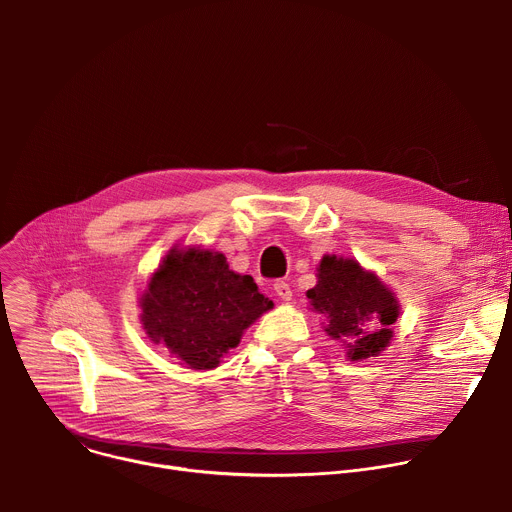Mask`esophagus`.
I'll list each match as a JSON object with an SVG mask.
<instances>
[{"label": "esophagus", "mask_w": 512, "mask_h": 512, "mask_svg": "<svg viewBox=\"0 0 512 512\" xmlns=\"http://www.w3.org/2000/svg\"><path fill=\"white\" fill-rule=\"evenodd\" d=\"M273 289H275V294H277L283 302H291V287H289L287 281H275Z\"/></svg>", "instance_id": "obj_1"}]
</instances>
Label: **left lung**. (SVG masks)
I'll use <instances>...</instances> for the list:
<instances>
[{"label": "left lung", "instance_id": "1", "mask_svg": "<svg viewBox=\"0 0 512 512\" xmlns=\"http://www.w3.org/2000/svg\"><path fill=\"white\" fill-rule=\"evenodd\" d=\"M316 271L318 281L306 296L312 310L326 318L324 332L342 342L350 360L381 354L401 314L395 291L356 259L324 255Z\"/></svg>", "mask_w": 512, "mask_h": 512}]
</instances>
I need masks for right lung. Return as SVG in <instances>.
Listing matches in <instances>:
<instances>
[{"instance_id":"right-lung-1","label":"right lung","mask_w":512,"mask_h":512,"mask_svg":"<svg viewBox=\"0 0 512 512\" xmlns=\"http://www.w3.org/2000/svg\"><path fill=\"white\" fill-rule=\"evenodd\" d=\"M137 304L148 338L192 371L216 369L273 308L251 275L229 269L223 253L194 245L168 251Z\"/></svg>"}]
</instances>
